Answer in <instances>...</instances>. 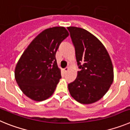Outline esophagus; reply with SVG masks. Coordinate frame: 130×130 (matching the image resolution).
Instances as JSON below:
<instances>
[{
	"label": "esophagus",
	"instance_id": "34e87169",
	"mask_svg": "<svg viewBox=\"0 0 130 130\" xmlns=\"http://www.w3.org/2000/svg\"><path fill=\"white\" fill-rule=\"evenodd\" d=\"M69 70H70V68H69L68 67H66V68L64 69V72H65V73H66V72H68Z\"/></svg>",
	"mask_w": 130,
	"mask_h": 130
}]
</instances>
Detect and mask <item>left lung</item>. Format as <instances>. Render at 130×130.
<instances>
[{
    "mask_svg": "<svg viewBox=\"0 0 130 130\" xmlns=\"http://www.w3.org/2000/svg\"><path fill=\"white\" fill-rule=\"evenodd\" d=\"M67 28L81 69L75 81L68 84L69 92L81 104H93L106 94L113 82L111 58L102 42L87 30L75 26Z\"/></svg>",
    "mask_w": 130,
    "mask_h": 130,
    "instance_id": "1",
    "label": "left lung"
}]
</instances>
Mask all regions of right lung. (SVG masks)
<instances>
[{"label":"right lung","instance_id":"add662e5","mask_svg":"<svg viewBox=\"0 0 130 130\" xmlns=\"http://www.w3.org/2000/svg\"><path fill=\"white\" fill-rule=\"evenodd\" d=\"M69 36L64 26L47 28L31 42L15 69V78L24 94L41 102L52 96L61 78L55 55Z\"/></svg>","mask_w":130,"mask_h":130}]
</instances>
